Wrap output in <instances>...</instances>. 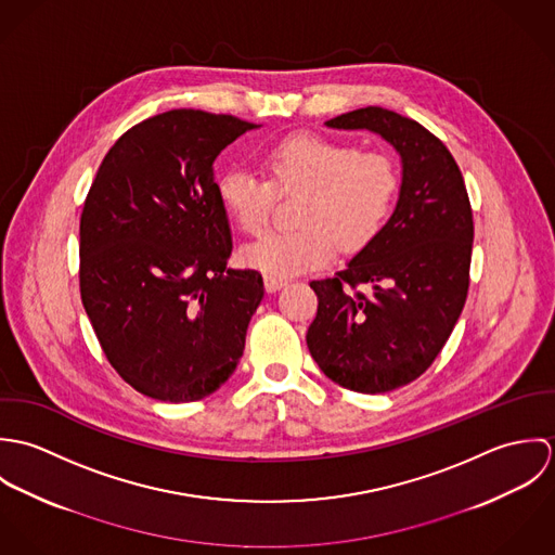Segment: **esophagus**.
<instances>
[{
  "mask_svg": "<svg viewBox=\"0 0 555 555\" xmlns=\"http://www.w3.org/2000/svg\"><path fill=\"white\" fill-rule=\"evenodd\" d=\"M286 284H288V280L264 275V288H267V293H275V291H280L282 286H286Z\"/></svg>",
  "mask_w": 555,
  "mask_h": 555,
  "instance_id": "obj_1",
  "label": "esophagus"
}]
</instances>
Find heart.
<instances>
[{
  "mask_svg": "<svg viewBox=\"0 0 555 555\" xmlns=\"http://www.w3.org/2000/svg\"><path fill=\"white\" fill-rule=\"evenodd\" d=\"M269 179L245 166L218 179L227 216L247 235H258L271 218L275 190H304L297 231L267 233L243 247L247 267L269 278H291L328 262L335 243L359 251L378 237L393 211L399 177L396 162L380 152L314 134L291 137L264 156Z\"/></svg>",
  "mask_w": 555,
  "mask_h": 555,
  "instance_id": "b5f03b06",
  "label": "heart"
}]
</instances>
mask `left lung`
<instances>
[{"mask_svg": "<svg viewBox=\"0 0 555 555\" xmlns=\"http://www.w3.org/2000/svg\"><path fill=\"white\" fill-rule=\"evenodd\" d=\"M326 126L380 134L401 158V185L383 233L335 278L310 282L318 312L306 339L333 383L387 393L434 363L464 310L475 238L470 198L451 152L414 119L367 106ZM359 283L375 293L352 294Z\"/></svg>", "mask_w": 555, "mask_h": 555, "instance_id": "1", "label": "left lung"}]
</instances>
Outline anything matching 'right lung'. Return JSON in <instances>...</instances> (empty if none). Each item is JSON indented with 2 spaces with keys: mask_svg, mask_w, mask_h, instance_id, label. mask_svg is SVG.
Here are the masks:
<instances>
[{
  "mask_svg": "<svg viewBox=\"0 0 555 555\" xmlns=\"http://www.w3.org/2000/svg\"><path fill=\"white\" fill-rule=\"evenodd\" d=\"M233 115L175 108L130 128L80 214V299L115 372L139 393L196 401L235 372L262 275L227 269L233 237L214 162Z\"/></svg>",
  "mask_w": 555,
  "mask_h": 555,
  "instance_id": "right-lung-1",
  "label": "right lung"
}]
</instances>
